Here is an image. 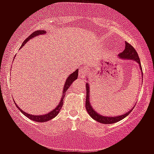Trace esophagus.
I'll return each instance as SVG.
<instances>
[{
  "label": "esophagus",
  "instance_id": "34e87169",
  "mask_svg": "<svg viewBox=\"0 0 154 154\" xmlns=\"http://www.w3.org/2000/svg\"><path fill=\"white\" fill-rule=\"evenodd\" d=\"M86 77V71L84 68L83 69H80L79 70V77L80 78H85Z\"/></svg>",
  "mask_w": 154,
  "mask_h": 154
}]
</instances>
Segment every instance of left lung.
<instances>
[{
	"mask_svg": "<svg viewBox=\"0 0 154 154\" xmlns=\"http://www.w3.org/2000/svg\"><path fill=\"white\" fill-rule=\"evenodd\" d=\"M125 50L119 54V57L121 59L123 60H132V61H134L139 64V67L140 69L141 70V65H140V58L138 57V54H137V51L129 43L125 42ZM142 76H143V73H141ZM88 80V78H87ZM90 85H89L88 83L86 84V90H87V98H86V109H87V112L89 113L91 118L93 119H94L95 121H97L98 122L102 123V124H113V123H116L119 122V121L122 120L123 119L126 117V116H128L131 113V112L133 110L134 107H132L128 112H127L126 113H124L122 115H120V116H103V115L100 114V113L97 112L95 109H93V107L92 106L91 103H90Z\"/></svg>",
	"mask_w": 154,
	"mask_h": 154,
	"instance_id": "1",
	"label": "left lung"
}]
</instances>
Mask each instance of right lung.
<instances>
[{
    "label": "right lung",
    "mask_w": 154,
    "mask_h": 154,
    "mask_svg": "<svg viewBox=\"0 0 154 154\" xmlns=\"http://www.w3.org/2000/svg\"><path fill=\"white\" fill-rule=\"evenodd\" d=\"M45 33H46V31H45V30H37V31L34 32L33 33H32L31 35H30L29 36L28 38H27L26 39L25 41L23 42L22 45H21V48H22V47H23L24 45H25L26 43L29 41V40L31 39V38H35V37L38 36V35H44V34H45ZM77 77H78V70H76L75 71H74L72 74H70V75L67 77V80H65V83H64V88H63V91H62V93H61L62 96H61V101L59 102L58 105H57V106L54 108V109H52L51 111L45 113V115H35H35H31V114H29V113H26V112H24L23 110L21 109L20 108L17 106V103H16L15 101L14 100V103H15L16 106H17V109H18L20 110V111L24 115V116H26L27 118H29V119H31V120L35 121V122H48V121L54 119V118L55 117V116H57V115L59 113V111L61 110V107H62V106H63V103H64V100H63V99H64V95H65V93H66V91H67V90H68L69 87L71 86V84H72L73 82H74L75 80H77Z\"/></svg>",
    "instance_id": "right-lung-1"
}]
</instances>
